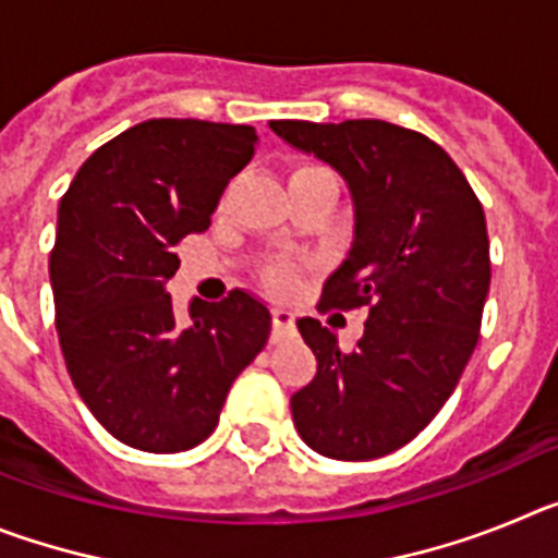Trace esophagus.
Returning a JSON list of instances; mask_svg holds the SVG:
<instances>
[{
  "label": "esophagus",
  "mask_w": 558,
  "mask_h": 558,
  "mask_svg": "<svg viewBox=\"0 0 558 558\" xmlns=\"http://www.w3.org/2000/svg\"><path fill=\"white\" fill-rule=\"evenodd\" d=\"M293 324H295V318L290 310H274V340L284 338V335L293 329Z\"/></svg>",
  "instance_id": "34e87169"
}]
</instances>
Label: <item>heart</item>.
Here are the masks:
<instances>
[{
	"label": "heart",
	"instance_id": "heart-1",
	"mask_svg": "<svg viewBox=\"0 0 558 558\" xmlns=\"http://www.w3.org/2000/svg\"><path fill=\"white\" fill-rule=\"evenodd\" d=\"M313 170H324V167L295 165L293 170H290V179H295V175H304V172H313ZM263 282L270 293L290 295L295 290V284H299V274H295V268H290V265H276V268L265 270Z\"/></svg>",
	"mask_w": 558,
	"mask_h": 558
}]
</instances>
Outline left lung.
<instances>
[{
    "mask_svg": "<svg viewBox=\"0 0 558 558\" xmlns=\"http://www.w3.org/2000/svg\"><path fill=\"white\" fill-rule=\"evenodd\" d=\"M270 128L352 190L354 243L318 310H368L349 352L322 322L299 318L318 372L290 399L295 430L322 456L372 461L430 425L475 352L492 282L486 215L425 133L383 120Z\"/></svg>",
    "mask_w": 558,
    "mask_h": 558,
    "instance_id": "1",
    "label": "left lung"
}]
</instances>
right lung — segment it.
Listing matches in <instances>:
<instances>
[{"label":"right lung","mask_w":558,"mask_h":558,"mask_svg":"<svg viewBox=\"0 0 558 558\" xmlns=\"http://www.w3.org/2000/svg\"><path fill=\"white\" fill-rule=\"evenodd\" d=\"M259 142L251 125L147 120L97 147L58 206L49 282L66 372L122 445H201L236 374L263 352L270 313L243 290L172 313L167 279L184 236L209 229L231 175Z\"/></svg>","instance_id":"1"}]
</instances>
